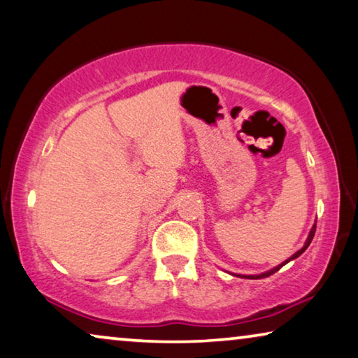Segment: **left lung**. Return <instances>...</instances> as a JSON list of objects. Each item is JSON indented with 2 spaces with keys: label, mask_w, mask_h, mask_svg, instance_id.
<instances>
[{
  "label": "left lung",
  "mask_w": 358,
  "mask_h": 358,
  "mask_svg": "<svg viewBox=\"0 0 358 358\" xmlns=\"http://www.w3.org/2000/svg\"><path fill=\"white\" fill-rule=\"evenodd\" d=\"M315 229H317V225H313V227H312V230H310V234H309V236H307V240H306V243H304V246H302V248L298 251V252H294V255L293 256H291L289 257V259L288 261H285L283 264H280V266H277V267H273L272 268V271H268V272H264V273H259V275H245V277L246 278H266V277H271V275L272 273H275V272H277V271H280V268H282L283 266H285V264H288L291 259H296V257H298V256H301L302 255V252H304L306 250H307V246H309L310 245V241H312V238H313V235H315ZM238 277H240V275H238Z\"/></svg>",
  "instance_id": "left-lung-1"
}]
</instances>
